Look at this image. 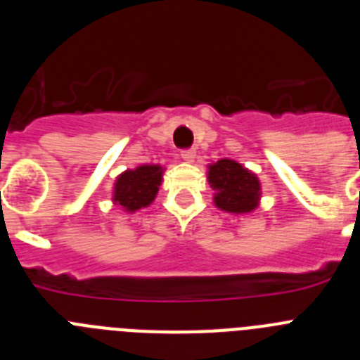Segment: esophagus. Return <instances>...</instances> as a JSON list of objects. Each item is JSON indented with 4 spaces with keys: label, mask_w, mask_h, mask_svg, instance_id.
Listing matches in <instances>:
<instances>
[{
    "label": "esophagus",
    "mask_w": 360,
    "mask_h": 360,
    "mask_svg": "<svg viewBox=\"0 0 360 360\" xmlns=\"http://www.w3.org/2000/svg\"><path fill=\"white\" fill-rule=\"evenodd\" d=\"M195 155H196V151L193 148H187V149H182V151H180V157H182L186 162L193 160V158H195Z\"/></svg>",
    "instance_id": "obj_1"
}]
</instances>
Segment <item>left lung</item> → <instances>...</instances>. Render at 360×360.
<instances>
[{
    "mask_svg": "<svg viewBox=\"0 0 360 360\" xmlns=\"http://www.w3.org/2000/svg\"><path fill=\"white\" fill-rule=\"evenodd\" d=\"M209 184L214 191V202L227 212H249L257 205L259 182L250 171L234 160H218L209 167Z\"/></svg>",
    "mask_w": 360,
    "mask_h": 360,
    "instance_id": "left-lung-1",
    "label": "left lung"
}]
</instances>
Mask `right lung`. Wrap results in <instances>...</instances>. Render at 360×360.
Returning a JSON list of instances; mask_svg holds the SVG:
<instances>
[{
  "label": "right lung",
  "instance_id": "add662e5",
  "mask_svg": "<svg viewBox=\"0 0 360 360\" xmlns=\"http://www.w3.org/2000/svg\"><path fill=\"white\" fill-rule=\"evenodd\" d=\"M162 182L160 165H141L133 171H126L117 178L115 200L126 211L135 212L148 207L155 200Z\"/></svg>",
  "mask_w": 360,
  "mask_h": 360
}]
</instances>
